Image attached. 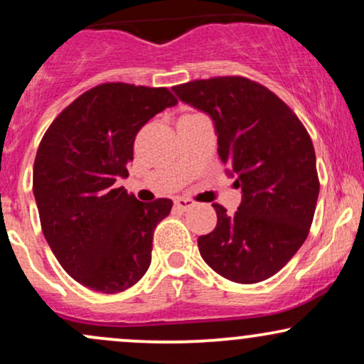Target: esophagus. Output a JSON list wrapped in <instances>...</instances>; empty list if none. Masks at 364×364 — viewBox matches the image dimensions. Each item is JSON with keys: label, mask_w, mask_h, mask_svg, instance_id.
<instances>
[{"label": "esophagus", "mask_w": 364, "mask_h": 364, "mask_svg": "<svg viewBox=\"0 0 364 364\" xmlns=\"http://www.w3.org/2000/svg\"><path fill=\"white\" fill-rule=\"evenodd\" d=\"M174 205H176L179 210H188L190 207H193V200L185 198V196H178V198H174Z\"/></svg>", "instance_id": "obj_1"}]
</instances>
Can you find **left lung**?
<instances>
[{
    "instance_id": "left-lung-1",
    "label": "left lung",
    "mask_w": 364,
    "mask_h": 364,
    "mask_svg": "<svg viewBox=\"0 0 364 364\" xmlns=\"http://www.w3.org/2000/svg\"><path fill=\"white\" fill-rule=\"evenodd\" d=\"M173 90L214 119L217 152L243 195L232 215L212 203L217 225L198 237L200 255L232 282L272 277L301 248L315 215L320 181L306 128L279 95L240 75Z\"/></svg>"
}]
</instances>
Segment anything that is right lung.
I'll return each mask as SVG.
<instances>
[{"label":"right lung","mask_w":364,"mask_h":364,"mask_svg":"<svg viewBox=\"0 0 364 364\" xmlns=\"http://www.w3.org/2000/svg\"><path fill=\"white\" fill-rule=\"evenodd\" d=\"M176 102L166 87L106 82L78 95L46 129L32 178L41 228L82 286L112 294L149 270L154 229L173 202H139L116 179L128 176L140 128Z\"/></svg>","instance_id":"1"}]
</instances>
